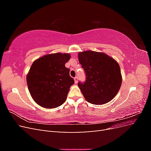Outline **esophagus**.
<instances>
[{
    "label": "esophagus",
    "instance_id": "34e87169",
    "mask_svg": "<svg viewBox=\"0 0 151 151\" xmlns=\"http://www.w3.org/2000/svg\"><path fill=\"white\" fill-rule=\"evenodd\" d=\"M74 79L75 84H77V83H78V77H75Z\"/></svg>",
    "mask_w": 151,
    "mask_h": 151
}]
</instances>
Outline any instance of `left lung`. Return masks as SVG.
Here are the masks:
<instances>
[{"label":"left lung","instance_id":"1","mask_svg":"<svg viewBox=\"0 0 151 151\" xmlns=\"http://www.w3.org/2000/svg\"><path fill=\"white\" fill-rule=\"evenodd\" d=\"M78 58L86 76L84 83H78L85 99L97 105L110 101L120 90L122 82L117 62L104 53L91 50L79 52Z\"/></svg>","mask_w":151,"mask_h":151}]
</instances>
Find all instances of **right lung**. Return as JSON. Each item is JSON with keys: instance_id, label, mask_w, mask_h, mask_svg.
Here are the masks:
<instances>
[{"instance_id": "add662e5", "label": "right lung", "mask_w": 151, "mask_h": 151, "mask_svg": "<svg viewBox=\"0 0 151 151\" xmlns=\"http://www.w3.org/2000/svg\"><path fill=\"white\" fill-rule=\"evenodd\" d=\"M69 53H56L44 55L31 65L26 77L31 97L40 106L55 108L65 101L70 87L74 81L65 63Z\"/></svg>"}]
</instances>
